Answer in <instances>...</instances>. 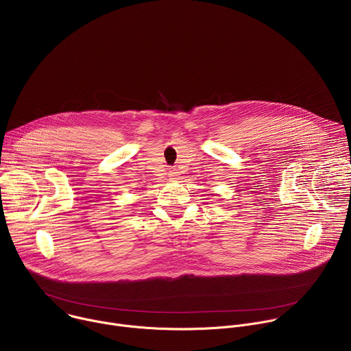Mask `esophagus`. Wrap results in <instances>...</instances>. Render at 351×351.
<instances>
[{"label":"esophagus","instance_id":"1","mask_svg":"<svg viewBox=\"0 0 351 351\" xmlns=\"http://www.w3.org/2000/svg\"><path fill=\"white\" fill-rule=\"evenodd\" d=\"M168 176H169V179H176V178H178V171H176L175 168H172V169L169 171Z\"/></svg>","mask_w":351,"mask_h":351}]
</instances>
